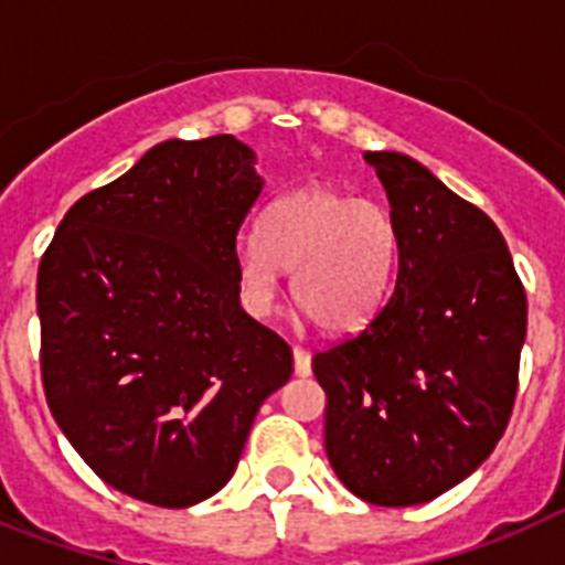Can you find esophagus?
I'll return each mask as SVG.
<instances>
[{"instance_id": "esophagus-1", "label": "esophagus", "mask_w": 565, "mask_h": 565, "mask_svg": "<svg viewBox=\"0 0 565 565\" xmlns=\"http://www.w3.org/2000/svg\"><path fill=\"white\" fill-rule=\"evenodd\" d=\"M294 371L297 376H311V353L306 348H294Z\"/></svg>"}]
</instances>
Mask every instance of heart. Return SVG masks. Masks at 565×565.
Listing matches in <instances>:
<instances>
[{
  "label": "heart",
  "mask_w": 565,
  "mask_h": 565,
  "mask_svg": "<svg viewBox=\"0 0 565 565\" xmlns=\"http://www.w3.org/2000/svg\"><path fill=\"white\" fill-rule=\"evenodd\" d=\"M263 239L237 248L239 299L266 319L294 271V297L328 333H353L382 311L398 257L391 212L328 186H302L263 214Z\"/></svg>",
  "instance_id": "heart-1"
}]
</instances>
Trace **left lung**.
<instances>
[{"instance_id":"8db88e82","label":"left lung","mask_w":565,"mask_h":565,"mask_svg":"<svg viewBox=\"0 0 565 565\" xmlns=\"http://www.w3.org/2000/svg\"><path fill=\"white\" fill-rule=\"evenodd\" d=\"M398 232L393 291L362 333L313 356L326 452L376 507H416L495 450L518 393L526 294L498 226L411 154L364 152Z\"/></svg>"}]
</instances>
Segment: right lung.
<instances>
[{
	"label": "right lung",
	"instance_id": "add662e5",
	"mask_svg": "<svg viewBox=\"0 0 565 565\" xmlns=\"http://www.w3.org/2000/svg\"><path fill=\"white\" fill-rule=\"evenodd\" d=\"M254 163L234 135L158 143L64 214L39 266L50 413L104 483L152 507L226 487L294 373L291 348L239 306Z\"/></svg>",
	"mask_w": 565,
	"mask_h": 565
}]
</instances>
